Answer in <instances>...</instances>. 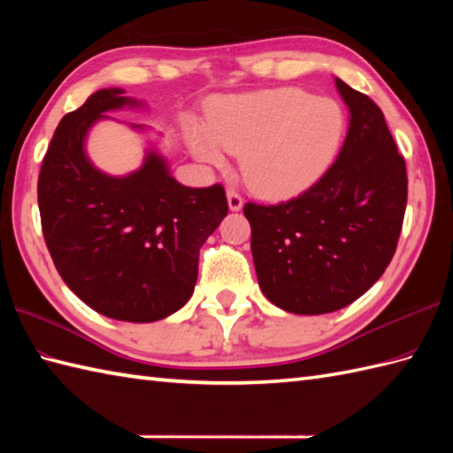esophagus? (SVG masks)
I'll return each mask as SVG.
<instances>
[{
  "instance_id": "34e87169",
  "label": "esophagus",
  "mask_w": 453,
  "mask_h": 453,
  "mask_svg": "<svg viewBox=\"0 0 453 453\" xmlns=\"http://www.w3.org/2000/svg\"><path fill=\"white\" fill-rule=\"evenodd\" d=\"M227 204H229V210H242L243 208V196L239 195V192L235 188H229L227 190Z\"/></svg>"
}]
</instances>
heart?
Wrapping results in <instances>:
<instances>
[{"instance_id": "b5f03b06", "label": "heart", "mask_w": 453, "mask_h": 453, "mask_svg": "<svg viewBox=\"0 0 453 453\" xmlns=\"http://www.w3.org/2000/svg\"><path fill=\"white\" fill-rule=\"evenodd\" d=\"M341 104L282 88L219 99L208 128L190 124L188 146L204 163L221 165L226 151L242 153L247 185L271 198L294 196L333 165L344 138Z\"/></svg>"}]
</instances>
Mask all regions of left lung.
Masks as SVG:
<instances>
[{
	"label": "left lung",
	"mask_w": 453,
	"mask_h": 453,
	"mask_svg": "<svg viewBox=\"0 0 453 453\" xmlns=\"http://www.w3.org/2000/svg\"><path fill=\"white\" fill-rule=\"evenodd\" d=\"M334 81L350 111L339 157L300 196L243 208L258 286L297 315L342 310L368 292L395 255L407 208L405 159L381 109Z\"/></svg>",
	"instance_id": "8db88e82"
}]
</instances>
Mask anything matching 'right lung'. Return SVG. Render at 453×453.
Segmentation results:
<instances>
[{
	"instance_id": "add662e5",
	"label": "right lung",
	"mask_w": 453,
	"mask_h": 453,
	"mask_svg": "<svg viewBox=\"0 0 453 453\" xmlns=\"http://www.w3.org/2000/svg\"><path fill=\"white\" fill-rule=\"evenodd\" d=\"M122 93H93L58 124L38 175V210L67 288L111 319L151 323L195 292L200 247L226 218L227 198L221 185H180L153 150L127 177L93 167L85 153L89 128L107 119L103 112L140 104Z\"/></svg>"
}]
</instances>
